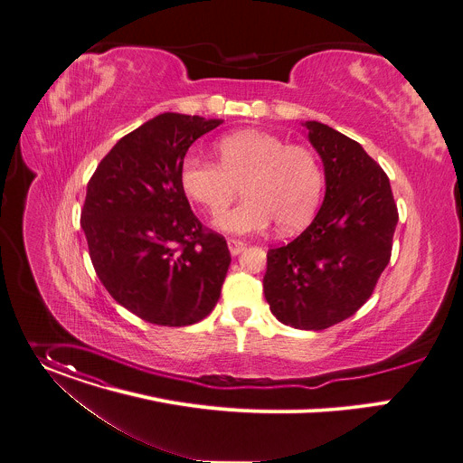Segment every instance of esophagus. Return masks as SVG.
Masks as SVG:
<instances>
[{"label": "esophagus", "instance_id": "esophagus-1", "mask_svg": "<svg viewBox=\"0 0 463 463\" xmlns=\"http://www.w3.org/2000/svg\"><path fill=\"white\" fill-rule=\"evenodd\" d=\"M227 245H229V250H231V255H232V257L240 255L241 250L245 249V243H243L241 240H234V238H231V240L227 241Z\"/></svg>", "mask_w": 463, "mask_h": 463}]
</instances>
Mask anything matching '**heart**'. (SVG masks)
I'll return each mask as SVG.
<instances>
[{"label": "heart", "instance_id": "b5f03b06", "mask_svg": "<svg viewBox=\"0 0 463 463\" xmlns=\"http://www.w3.org/2000/svg\"><path fill=\"white\" fill-rule=\"evenodd\" d=\"M216 153L220 165L186 156L179 174L184 195L210 214L223 213L241 190L245 199L216 218V229L257 234L275 222L280 232H293L310 222L323 190L321 167L310 149L247 129L220 140Z\"/></svg>", "mask_w": 463, "mask_h": 463}]
</instances>
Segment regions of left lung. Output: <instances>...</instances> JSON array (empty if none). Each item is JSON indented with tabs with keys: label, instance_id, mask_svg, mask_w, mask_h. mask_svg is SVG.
I'll use <instances>...</instances> for the list:
<instances>
[{
	"label": "left lung",
	"instance_id": "obj_1",
	"mask_svg": "<svg viewBox=\"0 0 463 463\" xmlns=\"http://www.w3.org/2000/svg\"><path fill=\"white\" fill-rule=\"evenodd\" d=\"M303 128L323 162L325 197L296 240L268 250L264 296L280 323L323 330L371 298L399 214L388 175L358 142L319 121Z\"/></svg>",
	"mask_w": 463,
	"mask_h": 463
}]
</instances>
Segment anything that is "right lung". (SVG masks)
Wrapping results in <instances>:
<instances>
[{"label": "right lung", "mask_w": 463, "mask_h": 463, "mask_svg": "<svg viewBox=\"0 0 463 463\" xmlns=\"http://www.w3.org/2000/svg\"><path fill=\"white\" fill-rule=\"evenodd\" d=\"M220 123L158 114L116 142L87 186L80 225L94 269L114 301L144 321L194 325L220 299L227 241L203 229L179 183L188 147Z\"/></svg>", "instance_id": "right-lung-1"}]
</instances>
